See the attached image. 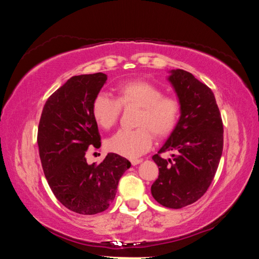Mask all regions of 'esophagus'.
Returning a JSON list of instances; mask_svg holds the SVG:
<instances>
[{
  "label": "esophagus",
  "instance_id": "obj_1",
  "mask_svg": "<svg viewBox=\"0 0 259 259\" xmlns=\"http://www.w3.org/2000/svg\"><path fill=\"white\" fill-rule=\"evenodd\" d=\"M130 162L133 165H137L140 163V162H142V159H131Z\"/></svg>",
  "mask_w": 259,
  "mask_h": 259
}]
</instances>
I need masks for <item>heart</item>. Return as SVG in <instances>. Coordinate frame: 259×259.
I'll list each match as a JSON object with an SVG mask.
<instances>
[{"label": "heart", "instance_id": "b5f03b06", "mask_svg": "<svg viewBox=\"0 0 259 259\" xmlns=\"http://www.w3.org/2000/svg\"><path fill=\"white\" fill-rule=\"evenodd\" d=\"M117 99L99 94L93 102V116L103 129L116 123L121 106L137 107V129L119 130L106 140L109 152L125 157H137L150 150L153 134L161 138L169 135L177 124L181 105L171 96H163L161 88L145 81L123 83L116 89Z\"/></svg>", "mask_w": 259, "mask_h": 259}]
</instances>
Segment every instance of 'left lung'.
Listing matches in <instances>:
<instances>
[{"instance_id":"1","label":"left lung","mask_w":259,"mask_h":259,"mask_svg":"<svg viewBox=\"0 0 259 259\" xmlns=\"http://www.w3.org/2000/svg\"><path fill=\"white\" fill-rule=\"evenodd\" d=\"M168 81L181 105V116L152 159L159 166L153 198L166 208L181 209L207 192L223 153V122L210 88L184 69H171ZM171 150L172 159L159 153Z\"/></svg>"}]
</instances>
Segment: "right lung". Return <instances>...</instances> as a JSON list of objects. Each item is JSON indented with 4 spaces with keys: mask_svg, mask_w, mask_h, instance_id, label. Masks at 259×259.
I'll use <instances>...</instances> for the list:
<instances>
[{
    "mask_svg": "<svg viewBox=\"0 0 259 259\" xmlns=\"http://www.w3.org/2000/svg\"><path fill=\"white\" fill-rule=\"evenodd\" d=\"M106 80L104 73L72 76L48 98L38 124V151L48 184L61 204L81 214L106 210L131 166L115 153H108L99 164L87 163L88 148L100 147L91 108Z\"/></svg>",
    "mask_w": 259,
    "mask_h": 259,
    "instance_id": "right-lung-1",
    "label": "right lung"
}]
</instances>
